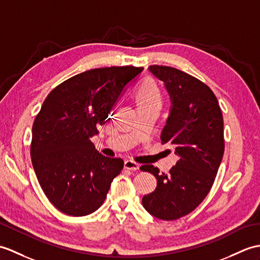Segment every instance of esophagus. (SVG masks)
I'll use <instances>...</instances> for the list:
<instances>
[{"mask_svg":"<svg viewBox=\"0 0 260 260\" xmlns=\"http://www.w3.org/2000/svg\"><path fill=\"white\" fill-rule=\"evenodd\" d=\"M124 168L128 171H138L140 170V164H137V162L133 160H125Z\"/></svg>","mask_w":260,"mask_h":260,"instance_id":"obj_1","label":"esophagus"}]
</instances>
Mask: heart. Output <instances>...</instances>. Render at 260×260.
<instances>
[{
  "label": "heart",
  "instance_id": "1",
  "mask_svg": "<svg viewBox=\"0 0 260 260\" xmlns=\"http://www.w3.org/2000/svg\"><path fill=\"white\" fill-rule=\"evenodd\" d=\"M135 95L138 106L154 104V103H158V104H160L159 89L156 86V84L150 80L145 81L142 85L137 88Z\"/></svg>",
  "mask_w": 260,
  "mask_h": 260
}]
</instances>
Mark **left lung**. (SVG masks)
I'll return each mask as SVG.
<instances>
[{
    "instance_id": "8db88e82",
    "label": "left lung",
    "mask_w": 260,
    "mask_h": 260,
    "mask_svg": "<svg viewBox=\"0 0 260 260\" xmlns=\"http://www.w3.org/2000/svg\"><path fill=\"white\" fill-rule=\"evenodd\" d=\"M148 71L164 83L171 108L161 131L179 159L170 174L144 165L157 187L142 199L156 218L175 220L192 212L212 188L224 155V120L213 90L197 78L170 66L150 65Z\"/></svg>"
}]
</instances>
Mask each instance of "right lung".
I'll list each match as a JSON object with an SVG mask.
<instances>
[{"mask_svg": "<svg viewBox=\"0 0 260 260\" xmlns=\"http://www.w3.org/2000/svg\"><path fill=\"white\" fill-rule=\"evenodd\" d=\"M112 66L77 74L47 95L32 128L31 157L44 194L59 212L86 216L104 203L124 161L95 149L89 138L107 122L126 87L143 72Z\"/></svg>", "mask_w": 260, "mask_h": 260, "instance_id": "right-lung-1", "label": "right lung"}]
</instances>
